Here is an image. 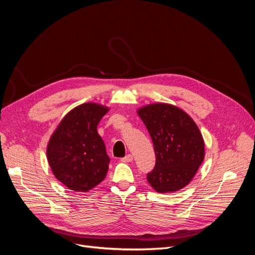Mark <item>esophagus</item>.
Segmentation results:
<instances>
[{"mask_svg":"<svg viewBox=\"0 0 255 255\" xmlns=\"http://www.w3.org/2000/svg\"><path fill=\"white\" fill-rule=\"evenodd\" d=\"M132 160H133V155H132V154H128L127 156L121 158V161H123V163H129V161H132Z\"/></svg>","mask_w":255,"mask_h":255,"instance_id":"esophagus-1","label":"esophagus"}]
</instances>
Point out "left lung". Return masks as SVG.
I'll list each match as a JSON object with an SVG mask.
<instances>
[{
	"mask_svg": "<svg viewBox=\"0 0 255 255\" xmlns=\"http://www.w3.org/2000/svg\"><path fill=\"white\" fill-rule=\"evenodd\" d=\"M152 138L156 163L146 174L160 194L184 188L204 159V140L199 128L179 107L166 103L145 105L137 111Z\"/></svg>",
	"mask_w": 255,
	"mask_h": 255,
	"instance_id": "8db88e82",
	"label": "left lung"
}]
</instances>
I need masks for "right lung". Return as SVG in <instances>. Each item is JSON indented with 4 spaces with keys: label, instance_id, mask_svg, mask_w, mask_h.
Masks as SVG:
<instances>
[{
    "label": "right lung",
    "instance_id": "obj_1",
    "mask_svg": "<svg viewBox=\"0 0 255 255\" xmlns=\"http://www.w3.org/2000/svg\"><path fill=\"white\" fill-rule=\"evenodd\" d=\"M107 107L84 103L69 112L50 138L47 157L53 174L69 189L86 192L101 183L110 157L97 127Z\"/></svg>",
    "mask_w": 255,
    "mask_h": 255
}]
</instances>
